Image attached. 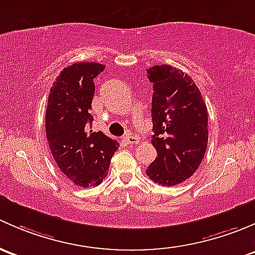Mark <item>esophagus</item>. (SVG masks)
I'll use <instances>...</instances> for the list:
<instances>
[{
  "label": "esophagus",
  "instance_id": "1",
  "mask_svg": "<svg viewBox=\"0 0 255 255\" xmlns=\"http://www.w3.org/2000/svg\"><path fill=\"white\" fill-rule=\"evenodd\" d=\"M124 141L128 143V145H137L140 138H138L136 135H133V133H127V135L124 136Z\"/></svg>",
  "mask_w": 255,
  "mask_h": 255
}]
</instances>
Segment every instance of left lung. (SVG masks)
Listing matches in <instances>:
<instances>
[{
  "instance_id": "8db88e82",
  "label": "left lung",
  "mask_w": 255,
  "mask_h": 255,
  "mask_svg": "<svg viewBox=\"0 0 255 255\" xmlns=\"http://www.w3.org/2000/svg\"><path fill=\"white\" fill-rule=\"evenodd\" d=\"M153 83L152 146L157 157L146 173L154 183L173 186L195 173L206 152L207 108L188 73L169 65L147 70Z\"/></svg>"
}]
</instances>
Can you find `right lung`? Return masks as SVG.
<instances>
[{"instance_id":"right-lung-1","label":"right lung","mask_w":255,"mask_h":255,"mask_svg":"<svg viewBox=\"0 0 255 255\" xmlns=\"http://www.w3.org/2000/svg\"><path fill=\"white\" fill-rule=\"evenodd\" d=\"M106 66L78 62L60 72L48 98L45 130L57 167L76 185L88 188L103 182L119 142L93 131L91 115L93 80Z\"/></svg>"}]
</instances>
